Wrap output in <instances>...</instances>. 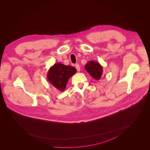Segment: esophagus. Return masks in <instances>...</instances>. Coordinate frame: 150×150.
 I'll use <instances>...</instances> for the list:
<instances>
[{"label": "esophagus", "instance_id": "esophagus-1", "mask_svg": "<svg viewBox=\"0 0 150 150\" xmlns=\"http://www.w3.org/2000/svg\"><path fill=\"white\" fill-rule=\"evenodd\" d=\"M75 67H76V69H77V71H78V72H79L80 71V66H79V64H75Z\"/></svg>", "mask_w": 150, "mask_h": 150}]
</instances>
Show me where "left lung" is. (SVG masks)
Listing matches in <instances>:
<instances>
[{
    "instance_id": "left-lung-1",
    "label": "left lung",
    "mask_w": 150,
    "mask_h": 150,
    "mask_svg": "<svg viewBox=\"0 0 150 150\" xmlns=\"http://www.w3.org/2000/svg\"><path fill=\"white\" fill-rule=\"evenodd\" d=\"M86 71L91 75V76L99 80L103 75V67L98 62L96 61H89L85 66Z\"/></svg>"
}]
</instances>
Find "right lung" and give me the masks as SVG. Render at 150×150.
<instances>
[{
  "label": "right lung",
  "mask_w": 150,
  "mask_h": 150,
  "mask_svg": "<svg viewBox=\"0 0 150 150\" xmlns=\"http://www.w3.org/2000/svg\"><path fill=\"white\" fill-rule=\"evenodd\" d=\"M76 72V69L71 66H66L57 63L50 67L47 74L49 83L59 91H64L69 79Z\"/></svg>",
  "instance_id": "right-lung-1"
}]
</instances>
